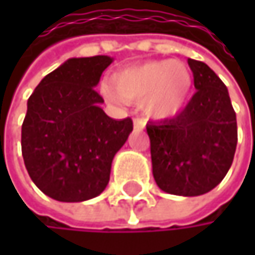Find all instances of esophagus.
I'll return each instance as SVG.
<instances>
[{
  "mask_svg": "<svg viewBox=\"0 0 255 255\" xmlns=\"http://www.w3.org/2000/svg\"><path fill=\"white\" fill-rule=\"evenodd\" d=\"M144 126H146L144 120H141V118H135V120H134V128H135V129H143Z\"/></svg>",
  "mask_w": 255,
  "mask_h": 255,
  "instance_id": "obj_1",
  "label": "esophagus"
}]
</instances>
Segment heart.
Masks as SVG:
<instances>
[{
	"mask_svg": "<svg viewBox=\"0 0 255 255\" xmlns=\"http://www.w3.org/2000/svg\"><path fill=\"white\" fill-rule=\"evenodd\" d=\"M112 84L123 100H144L147 117L167 120L183 109L192 90L193 75L181 62L156 60L128 66L117 72Z\"/></svg>",
	"mask_w": 255,
	"mask_h": 255,
	"instance_id": "1",
	"label": "heart"
}]
</instances>
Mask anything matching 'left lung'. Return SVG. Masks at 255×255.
<instances>
[{"instance_id": "obj_1", "label": "left lung", "mask_w": 255, "mask_h": 255, "mask_svg": "<svg viewBox=\"0 0 255 255\" xmlns=\"http://www.w3.org/2000/svg\"><path fill=\"white\" fill-rule=\"evenodd\" d=\"M196 93L171 120L146 126L158 187L178 196L213 190L233 162L238 127L228 87L204 62L189 59Z\"/></svg>"}]
</instances>
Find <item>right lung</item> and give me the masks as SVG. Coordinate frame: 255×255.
Here are the masks:
<instances>
[{
  "label": "right lung",
  "instance_id": "right-lung-1",
  "mask_svg": "<svg viewBox=\"0 0 255 255\" xmlns=\"http://www.w3.org/2000/svg\"><path fill=\"white\" fill-rule=\"evenodd\" d=\"M111 56L72 57L41 79L27 100L22 155L29 177L47 196L82 202L108 186L132 121L114 120L94 90Z\"/></svg>",
  "mask_w": 255,
  "mask_h": 255
}]
</instances>
